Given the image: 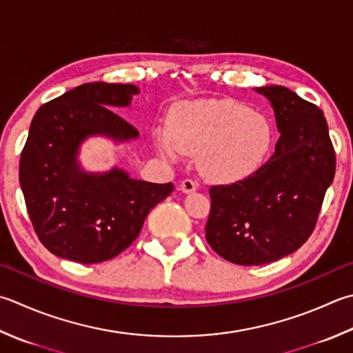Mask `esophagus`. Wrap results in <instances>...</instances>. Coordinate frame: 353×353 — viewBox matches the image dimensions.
<instances>
[{"label": "esophagus", "instance_id": "obj_1", "mask_svg": "<svg viewBox=\"0 0 353 353\" xmlns=\"http://www.w3.org/2000/svg\"><path fill=\"white\" fill-rule=\"evenodd\" d=\"M198 188V184L194 181V179H183L181 184H179V189H181L183 194H192L195 192Z\"/></svg>", "mask_w": 353, "mask_h": 353}]
</instances>
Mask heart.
I'll use <instances>...</instances> for the list:
<instances>
[{
  "mask_svg": "<svg viewBox=\"0 0 353 353\" xmlns=\"http://www.w3.org/2000/svg\"><path fill=\"white\" fill-rule=\"evenodd\" d=\"M274 143L272 124L259 112L232 99H198L172 114L168 130L155 132L157 149L169 159L179 152L198 154L201 175L216 184H232L254 175Z\"/></svg>",
  "mask_w": 353,
  "mask_h": 353,
  "instance_id": "b5f03b06",
  "label": "heart"
}]
</instances>
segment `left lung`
Listing matches in <instances>:
<instances>
[{
  "instance_id": "obj_1",
  "label": "left lung",
  "mask_w": 353,
  "mask_h": 353,
  "mask_svg": "<svg viewBox=\"0 0 353 353\" xmlns=\"http://www.w3.org/2000/svg\"><path fill=\"white\" fill-rule=\"evenodd\" d=\"M275 112L274 155L254 175L210 189L205 239L219 256L259 265L294 254L315 229L335 176V152L323 112L283 85L256 88Z\"/></svg>"
}]
</instances>
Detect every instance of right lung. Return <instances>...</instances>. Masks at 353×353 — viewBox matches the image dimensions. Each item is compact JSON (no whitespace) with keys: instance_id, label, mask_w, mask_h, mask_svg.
<instances>
[{"instance_id":"1","label":"right lung","mask_w":353,"mask_h":353,"mask_svg":"<svg viewBox=\"0 0 353 353\" xmlns=\"http://www.w3.org/2000/svg\"><path fill=\"white\" fill-rule=\"evenodd\" d=\"M139 89L88 83L43 104L19 159V184L39 241L53 255L81 264L115 258L135 241L149 212L174 184L130 178L128 172H88L79 163L90 137L128 143L138 130L117 115Z\"/></svg>"}]
</instances>
